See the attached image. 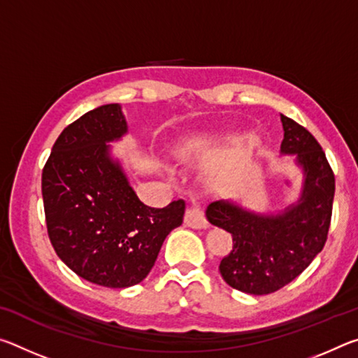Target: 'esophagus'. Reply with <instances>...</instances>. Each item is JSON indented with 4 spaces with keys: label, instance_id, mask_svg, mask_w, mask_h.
Here are the masks:
<instances>
[{
    "label": "esophagus",
    "instance_id": "1",
    "mask_svg": "<svg viewBox=\"0 0 358 358\" xmlns=\"http://www.w3.org/2000/svg\"><path fill=\"white\" fill-rule=\"evenodd\" d=\"M185 224L187 227L192 229H205L208 227V222L205 220V215L202 211V207L199 202H192L189 207H187L185 213Z\"/></svg>",
    "mask_w": 358,
    "mask_h": 358
}]
</instances>
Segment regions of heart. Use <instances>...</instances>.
Returning <instances> with one entry per match:
<instances>
[{
    "label": "heart",
    "mask_w": 358,
    "mask_h": 358,
    "mask_svg": "<svg viewBox=\"0 0 358 358\" xmlns=\"http://www.w3.org/2000/svg\"><path fill=\"white\" fill-rule=\"evenodd\" d=\"M202 145H203L202 141H196V142L191 145V148H199V147H202Z\"/></svg>",
    "instance_id": "1"
}]
</instances>
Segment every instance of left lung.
<instances>
[{
    "mask_svg": "<svg viewBox=\"0 0 358 358\" xmlns=\"http://www.w3.org/2000/svg\"><path fill=\"white\" fill-rule=\"evenodd\" d=\"M282 153L295 155L306 173L300 202L278 216H257L237 205L213 202L207 217L232 234L234 248L220 271L230 287L266 295L294 281L322 251L329 237L335 173L310 131L281 115Z\"/></svg>",
    "mask_w": 358,
    "mask_h": 358,
    "instance_id": "8db88e82",
    "label": "left lung"
}]
</instances>
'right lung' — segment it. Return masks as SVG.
Returning a JSON list of instances; mask_svg holds the SVG:
<instances>
[{
  "label": "right lung",
  "instance_id": "add662e5",
  "mask_svg": "<svg viewBox=\"0 0 358 358\" xmlns=\"http://www.w3.org/2000/svg\"><path fill=\"white\" fill-rule=\"evenodd\" d=\"M126 132L118 104L101 106L66 126L42 169L47 234L58 257L83 280L129 287L153 268L186 203L141 202L106 142Z\"/></svg>",
  "mask_w": 358,
  "mask_h": 358
}]
</instances>
